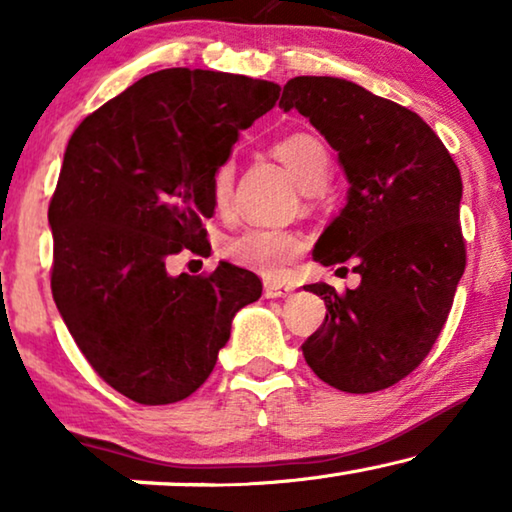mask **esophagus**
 Masks as SVG:
<instances>
[{
  "instance_id": "esophagus-1",
  "label": "esophagus",
  "mask_w": 512,
  "mask_h": 512,
  "mask_svg": "<svg viewBox=\"0 0 512 512\" xmlns=\"http://www.w3.org/2000/svg\"><path fill=\"white\" fill-rule=\"evenodd\" d=\"M263 293H265V298H286L293 293V286L284 284V282H265Z\"/></svg>"
}]
</instances>
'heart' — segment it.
<instances>
[{
  "instance_id": "1",
  "label": "heart",
  "mask_w": 512,
  "mask_h": 512,
  "mask_svg": "<svg viewBox=\"0 0 512 512\" xmlns=\"http://www.w3.org/2000/svg\"><path fill=\"white\" fill-rule=\"evenodd\" d=\"M277 156L284 160L305 193H317L328 184L331 156H328L326 146L317 137L303 135V132L286 137L277 144ZM233 179L235 167L230 160L216 167L212 179L216 207L228 205L230 193H233ZM303 249V237L279 228H249L226 242V256L230 261L265 277L282 275Z\"/></svg>"
}]
</instances>
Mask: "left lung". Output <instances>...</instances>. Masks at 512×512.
<instances>
[{
	"mask_svg": "<svg viewBox=\"0 0 512 512\" xmlns=\"http://www.w3.org/2000/svg\"><path fill=\"white\" fill-rule=\"evenodd\" d=\"M279 107L310 118L349 184L312 258L361 275L342 296L324 282L305 286L326 319L303 356L331 387L373 394L424 361L450 314L466 268L459 167L415 111L347 79L296 76Z\"/></svg>",
	"mask_w": 512,
	"mask_h": 512,
	"instance_id": "8db88e82",
	"label": "left lung"
}]
</instances>
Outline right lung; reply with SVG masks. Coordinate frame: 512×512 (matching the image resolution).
<instances>
[{
    "instance_id": "add662e5",
    "label": "right lung",
    "mask_w": 512,
    "mask_h": 512,
    "mask_svg": "<svg viewBox=\"0 0 512 512\" xmlns=\"http://www.w3.org/2000/svg\"><path fill=\"white\" fill-rule=\"evenodd\" d=\"M279 90L242 74L160 69L69 139L48 207L53 300L95 373L135 403L200 389L235 314L261 298V279L233 263L172 277L167 258L200 251L216 167Z\"/></svg>"
}]
</instances>
